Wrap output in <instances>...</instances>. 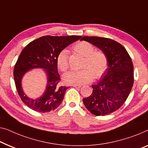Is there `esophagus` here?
<instances>
[{"mask_svg": "<svg viewBox=\"0 0 148 148\" xmlns=\"http://www.w3.org/2000/svg\"><path fill=\"white\" fill-rule=\"evenodd\" d=\"M73 86L75 87H78V88H80V87H81V86H82V85H77V84H74V85H73Z\"/></svg>", "mask_w": 148, "mask_h": 148, "instance_id": "1", "label": "esophagus"}]
</instances>
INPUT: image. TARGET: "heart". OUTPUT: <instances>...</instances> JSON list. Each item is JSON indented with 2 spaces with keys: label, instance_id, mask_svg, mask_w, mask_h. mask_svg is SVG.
<instances>
[{
  "label": "heart",
  "instance_id": "heart-1",
  "mask_svg": "<svg viewBox=\"0 0 148 148\" xmlns=\"http://www.w3.org/2000/svg\"><path fill=\"white\" fill-rule=\"evenodd\" d=\"M73 50L85 57L82 70H73L64 75L63 79L69 84H83L91 81L94 77L99 79L106 71L108 59L102 51H95V47L87 41L78 42L73 46ZM57 63L60 70L65 71L69 68V51L63 49L57 57Z\"/></svg>",
  "mask_w": 148,
  "mask_h": 148
}]
</instances>
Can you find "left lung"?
I'll list each match as a JSON object with an SVG mask.
<instances>
[{
  "instance_id": "8db88e82",
  "label": "left lung",
  "mask_w": 148,
  "mask_h": 148,
  "mask_svg": "<svg viewBox=\"0 0 148 148\" xmlns=\"http://www.w3.org/2000/svg\"><path fill=\"white\" fill-rule=\"evenodd\" d=\"M106 54L108 68L97 84L91 85L93 93L83 99L85 108L92 114H110L119 109L129 96L134 85V65L127 51L111 38L83 37Z\"/></svg>"
}]
</instances>
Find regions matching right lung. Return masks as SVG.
<instances>
[{"label": "right lung", "mask_w": 148, "mask_h": 148, "mask_svg": "<svg viewBox=\"0 0 148 148\" xmlns=\"http://www.w3.org/2000/svg\"><path fill=\"white\" fill-rule=\"evenodd\" d=\"M81 37V36L73 35L44 36L30 42L21 51L14 68V82L21 100L31 110L46 113L55 110L61 105L69 87L59 85L61 79L57 70V55ZM38 68L44 69L48 77V83L44 95L34 100L24 93L21 81L27 72Z\"/></svg>", "instance_id": "add662e5"}]
</instances>
